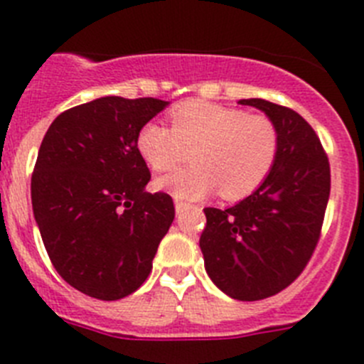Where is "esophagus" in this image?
<instances>
[{
	"label": "esophagus",
	"mask_w": 364,
	"mask_h": 364,
	"mask_svg": "<svg viewBox=\"0 0 364 364\" xmlns=\"http://www.w3.org/2000/svg\"><path fill=\"white\" fill-rule=\"evenodd\" d=\"M188 208H189L188 202H184V200H175V210H176V213H182V211L188 210Z\"/></svg>",
	"instance_id": "obj_1"
}]
</instances>
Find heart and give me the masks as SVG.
I'll use <instances>...</instances> for the list:
<instances>
[{"label":"heart","mask_w":364,"mask_h":364,"mask_svg":"<svg viewBox=\"0 0 364 364\" xmlns=\"http://www.w3.org/2000/svg\"><path fill=\"white\" fill-rule=\"evenodd\" d=\"M138 153L153 171L191 166L159 178L173 197L195 200L218 188L222 198L239 200L264 184L279 153L277 127L264 114L211 102H186L173 109L171 129L147 122L136 136Z\"/></svg>","instance_id":"1"}]
</instances>
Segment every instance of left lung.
Instances as JSON below:
<instances>
[{"label":"left lung","instance_id":"1","mask_svg":"<svg viewBox=\"0 0 364 364\" xmlns=\"http://www.w3.org/2000/svg\"><path fill=\"white\" fill-rule=\"evenodd\" d=\"M268 114L279 133L264 184L233 208H205L200 235L211 281L239 301H260L291 284L310 262L330 197V162L319 136L294 109L240 100Z\"/></svg>","mask_w":364,"mask_h":364}]
</instances>
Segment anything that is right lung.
Here are the masks:
<instances>
[{"label": "right lung", "instance_id": "add662e5", "mask_svg": "<svg viewBox=\"0 0 364 364\" xmlns=\"http://www.w3.org/2000/svg\"><path fill=\"white\" fill-rule=\"evenodd\" d=\"M166 105L104 96L63 111L45 133L32 211L56 272L89 297L136 291L175 218L167 193L144 189L151 173L136 147L138 131Z\"/></svg>", "mask_w": 364, "mask_h": 364}]
</instances>
